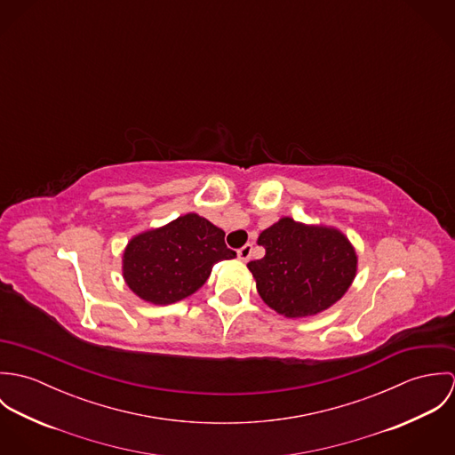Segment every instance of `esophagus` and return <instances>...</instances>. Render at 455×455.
I'll return each instance as SVG.
<instances>
[{
    "instance_id": "34e87169",
    "label": "esophagus",
    "mask_w": 455,
    "mask_h": 455,
    "mask_svg": "<svg viewBox=\"0 0 455 455\" xmlns=\"http://www.w3.org/2000/svg\"><path fill=\"white\" fill-rule=\"evenodd\" d=\"M252 251H254V247L251 243L243 245L242 249H238V259L247 262V260L251 259V256H252Z\"/></svg>"
}]
</instances>
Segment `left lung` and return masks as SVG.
Segmentation results:
<instances>
[{
  "mask_svg": "<svg viewBox=\"0 0 455 455\" xmlns=\"http://www.w3.org/2000/svg\"><path fill=\"white\" fill-rule=\"evenodd\" d=\"M262 259L247 266L262 301L289 319L308 317L334 305L350 287L357 256L343 233L305 226L289 217L259 235Z\"/></svg>",
  "mask_w": 455,
  "mask_h": 455,
  "instance_id": "8db88e82",
  "label": "left lung"
}]
</instances>
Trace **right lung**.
<instances>
[{"instance_id": "add662e5", "label": "right lung", "mask_w": 455, "mask_h": 455, "mask_svg": "<svg viewBox=\"0 0 455 455\" xmlns=\"http://www.w3.org/2000/svg\"><path fill=\"white\" fill-rule=\"evenodd\" d=\"M236 258L224 231L188 213L134 236L124 251L123 271L131 291L154 305H170L196 292L215 262Z\"/></svg>"}]
</instances>
